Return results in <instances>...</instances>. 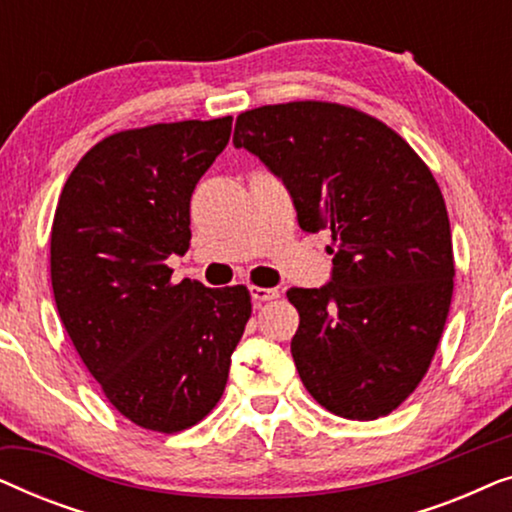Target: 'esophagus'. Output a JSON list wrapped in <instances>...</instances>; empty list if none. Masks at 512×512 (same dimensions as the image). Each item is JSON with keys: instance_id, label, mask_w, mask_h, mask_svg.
<instances>
[{"instance_id": "esophagus-1", "label": "esophagus", "mask_w": 512, "mask_h": 512, "mask_svg": "<svg viewBox=\"0 0 512 512\" xmlns=\"http://www.w3.org/2000/svg\"><path fill=\"white\" fill-rule=\"evenodd\" d=\"M249 293H251V300H254V303H268V300L279 298L277 289H263V286H251Z\"/></svg>"}]
</instances>
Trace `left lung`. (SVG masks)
Listing matches in <instances>:
<instances>
[{
  "mask_svg": "<svg viewBox=\"0 0 512 512\" xmlns=\"http://www.w3.org/2000/svg\"><path fill=\"white\" fill-rule=\"evenodd\" d=\"M233 144L284 181L300 228L331 230V282L286 293L305 389L333 415H389L429 370L452 303L450 219L431 170L389 125L335 102L244 111Z\"/></svg>",
  "mask_w": 512,
  "mask_h": 512,
  "instance_id": "left-lung-1",
  "label": "left lung"
}]
</instances>
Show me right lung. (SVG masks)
Segmentation results:
<instances>
[{"label": "right lung", "mask_w": 512, "mask_h": 512, "mask_svg": "<svg viewBox=\"0 0 512 512\" xmlns=\"http://www.w3.org/2000/svg\"><path fill=\"white\" fill-rule=\"evenodd\" d=\"M233 116L104 137L69 174L51 230L58 314L109 403L149 431L207 417L251 317L247 286L172 284L191 244V195Z\"/></svg>", "instance_id": "right-lung-1"}]
</instances>
